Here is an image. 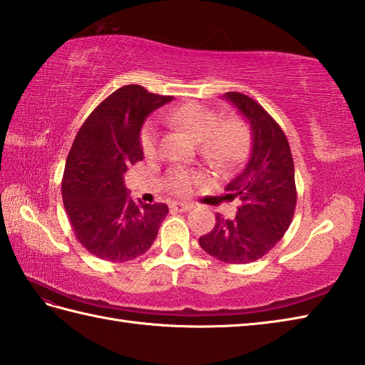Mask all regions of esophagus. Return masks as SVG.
I'll return each instance as SVG.
<instances>
[{
    "label": "esophagus",
    "mask_w": 365,
    "mask_h": 365,
    "mask_svg": "<svg viewBox=\"0 0 365 365\" xmlns=\"http://www.w3.org/2000/svg\"><path fill=\"white\" fill-rule=\"evenodd\" d=\"M192 207V205L189 203H173L172 206H170V210H172L173 212H184V211H189Z\"/></svg>",
    "instance_id": "1"
}]
</instances>
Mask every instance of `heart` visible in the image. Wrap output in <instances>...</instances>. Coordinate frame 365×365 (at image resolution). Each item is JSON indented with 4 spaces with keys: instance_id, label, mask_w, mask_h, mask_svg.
Returning a JSON list of instances; mask_svg holds the SVG:
<instances>
[{
    "instance_id": "b5f03b06",
    "label": "heart",
    "mask_w": 365,
    "mask_h": 365,
    "mask_svg": "<svg viewBox=\"0 0 365 365\" xmlns=\"http://www.w3.org/2000/svg\"><path fill=\"white\" fill-rule=\"evenodd\" d=\"M163 120L173 128L185 130L200 141L205 158L217 167H230L240 162L249 148V129L240 120L220 121L217 111L198 102H187L167 110ZM159 125L150 120L140 132V146L146 158H153L159 146ZM202 181L198 173L175 168L168 175V189L185 195Z\"/></svg>"
}]
</instances>
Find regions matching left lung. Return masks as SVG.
Instances as JSON below:
<instances>
[{"instance_id": "8db88e82", "label": "left lung", "mask_w": 365, "mask_h": 365, "mask_svg": "<svg viewBox=\"0 0 365 365\" xmlns=\"http://www.w3.org/2000/svg\"><path fill=\"white\" fill-rule=\"evenodd\" d=\"M224 98L240 110L252 130V151L241 173L227 184V200H240L233 219L217 212L215 225L198 240L211 257L245 264L266 255L292 224L296 207L294 163L287 135L274 118L242 93Z\"/></svg>"}]
</instances>
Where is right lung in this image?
I'll return each instance as SVG.
<instances>
[{
  "mask_svg": "<svg viewBox=\"0 0 365 365\" xmlns=\"http://www.w3.org/2000/svg\"><path fill=\"white\" fill-rule=\"evenodd\" d=\"M172 96L125 85L86 118L66 160L61 190L71 227L94 257L123 263L143 255L167 217L165 203L129 198L128 167L143 159L140 130L146 116Z\"/></svg>",
  "mask_w": 365,
  "mask_h": 365,
  "instance_id": "right-lung-1",
  "label": "right lung"
}]
</instances>
